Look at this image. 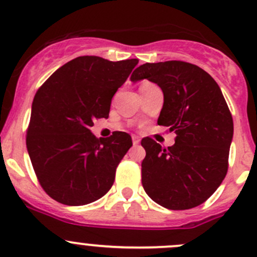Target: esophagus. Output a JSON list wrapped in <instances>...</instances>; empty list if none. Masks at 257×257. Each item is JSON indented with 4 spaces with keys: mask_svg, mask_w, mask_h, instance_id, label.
Instances as JSON below:
<instances>
[{
    "mask_svg": "<svg viewBox=\"0 0 257 257\" xmlns=\"http://www.w3.org/2000/svg\"><path fill=\"white\" fill-rule=\"evenodd\" d=\"M132 139H133V144L134 145L141 143V138H139L138 136H133V137H132Z\"/></svg>",
    "mask_w": 257,
    "mask_h": 257,
    "instance_id": "esophagus-1",
    "label": "esophagus"
}]
</instances>
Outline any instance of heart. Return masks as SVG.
<instances>
[{"mask_svg":"<svg viewBox=\"0 0 257 257\" xmlns=\"http://www.w3.org/2000/svg\"><path fill=\"white\" fill-rule=\"evenodd\" d=\"M143 84H152V83H149V82H144Z\"/></svg>","mask_w":257,"mask_h":257,"instance_id":"heart-1","label":"heart"}]
</instances>
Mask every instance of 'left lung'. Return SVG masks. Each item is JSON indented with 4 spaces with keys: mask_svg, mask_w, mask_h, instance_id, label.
<instances>
[{
    "mask_svg": "<svg viewBox=\"0 0 257 257\" xmlns=\"http://www.w3.org/2000/svg\"><path fill=\"white\" fill-rule=\"evenodd\" d=\"M141 79L162 88L158 124L177 134L168 149L148 137L142 141L145 193L167 209L195 208L215 193L229 168L234 123L226 100L214 78L188 62L142 64L131 77Z\"/></svg>",
    "mask_w": 257,
    "mask_h": 257,
    "instance_id": "obj_1",
    "label": "left lung"
}]
</instances>
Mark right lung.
I'll return each mask as SVG.
<instances>
[{
  "mask_svg": "<svg viewBox=\"0 0 257 257\" xmlns=\"http://www.w3.org/2000/svg\"><path fill=\"white\" fill-rule=\"evenodd\" d=\"M138 59L112 62L82 56L57 69L36 93L26 145L43 190L58 203L79 206L109 191L129 134L98 139L93 120L109 116L110 103Z\"/></svg>",
  "mask_w": 257,
  "mask_h": 257,
  "instance_id": "right-lung-1",
  "label": "right lung"
}]
</instances>
